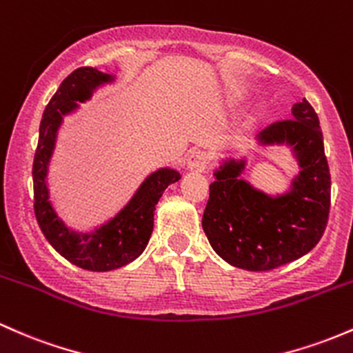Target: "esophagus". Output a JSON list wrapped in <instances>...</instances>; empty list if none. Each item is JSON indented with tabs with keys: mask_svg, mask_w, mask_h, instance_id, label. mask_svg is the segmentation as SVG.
Instances as JSON below:
<instances>
[{
	"mask_svg": "<svg viewBox=\"0 0 353 353\" xmlns=\"http://www.w3.org/2000/svg\"><path fill=\"white\" fill-rule=\"evenodd\" d=\"M208 165V157L203 151H192L187 157L188 170H203Z\"/></svg>",
	"mask_w": 353,
	"mask_h": 353,
	"instance_id": "esophagus-1",
	"label": "esophagus"
}]
</instances>
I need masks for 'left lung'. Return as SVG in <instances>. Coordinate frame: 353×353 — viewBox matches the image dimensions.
<instances>
[{
  "mask_svg": "<svg viewBox=\"0 0 353 353\" xmlns=\"http://www.w3.org/2000/svg\"><path fill=\"white\" fill-rule=\"evenodd\" d=\"M291 112L293 119L257 134L259 145H286L296 158L299 173L286 193L268 195L245 181V158L223 160L214 172L202 227L214 251L236 268L269 271L296 261L327 227L332 180L320 121L306 99Z\"/></svg>",
  "mask_w": 353,
  "mask_h": 353,
  "instance_id": "1",
  "label": "left lung"
}]
</instances>
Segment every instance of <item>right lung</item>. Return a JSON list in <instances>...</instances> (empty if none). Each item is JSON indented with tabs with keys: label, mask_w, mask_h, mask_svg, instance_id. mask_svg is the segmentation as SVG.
I'll use <instances>...</instances> for the list:
<instances>
[{
	"label": "right lung",
	"mask_w": 353,
	"mask_h": 353,
	"mask_svg": "<svg viewBox=\"0 0 353 353\" xmlns=\"http://www.w3.org/2000/svg\"><path fill=\"white\" fill-rule=\"evenodd\" d=\"M114 79V75L104 74L94 67H81L63 79L41 116L39 146L33 160L35 215L45 239L69 263L96 272L123 268L141 256L153 232L158 200L168 185L180 180L176 170L158 168L145 178L130 202L114 217L90 232L70 229L57 215L47 185L48 165L55 150L57 132L62 126L63 117L77 111V102L89 101L97 87L111 84Z\"/></svg>",
	"instance_id": "1"
}]
</instances>
